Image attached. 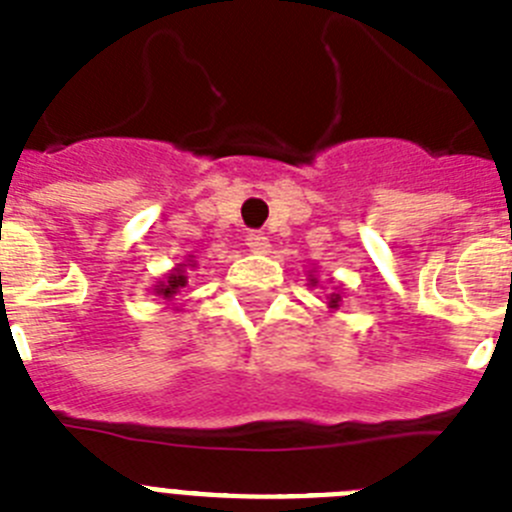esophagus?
Wrapping results in <instances>:
<instances>
[{
  "label": "esophagus",
  "instance_id": "1",
  "mask_svg": "<svg viewBox=\"0 0 512 512\" xmlns=\"http://www.w3.org/2000/svg\"><path fill=\"white\" fill-rule=\"evenodd\" d=\"M246 246H248V251H253V253H266L269 251V238H266L261 231H251L246 236Z\"/></svg>",
  "mask_w": 512,
  "mask_h": 512
}]
</instances>
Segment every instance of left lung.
I'll use <instances>...</instances> for the list:
<instances>
[{"label":"left lung","instance_id":"1","mask_svg":"<svg viewBox=\"0 0 512 512\" xmlns=\"http://www.w3.org/2000/svg\"><path fill=\"white\" fill-rule=\"evenodd\" d=\"M309 281H312V287H317V279H314V276ZM327 299H330V302H327V304H330V309H337V307H340V302H342L340 294H330Z\"/></svg>","mask_w":512,"mask_h":512}]
</instances>
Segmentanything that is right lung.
Wrapping results in <instances>:
<instances>
[{"label": "right lung", "instance_id": "obj_1", "mask_svg": "<svg viewBox=\"0 0 512 512\" xmlns=\"http://www.w3.org/2000/svg\"><path fill=\"white\" fill-rule=\"evenodd\" d=\"M190 261H192V259H190ZM185 266H187V264H177V269H172V274L167 276V279H164V281H159V284H157V289H154V292H157V294H162L164 299L175 297V294L180 292V289L185 287V284H187ZM190 266H195V264H190Z\"/></svg>", "mask_w": 512, "mask_h": 512}]
</instances>
